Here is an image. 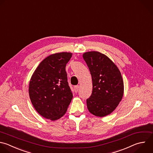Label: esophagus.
<instances>
[{
  "label": "esophagus",
  "instance_id": "esophagus-1",
  "mask_svg": "<svg viewBox=\"0 0 153 153\" xmlns=\"http://www.w3.org/2000/svg\"><path fill=\"white\" fill-rule=\"evenodd\" d=\"M79 85H75V87H74V91H75V93H77L78 91V90H79Z\"/></svg>",
  "mask_w": 153,
  "mask_h": 153
}]
</instances>
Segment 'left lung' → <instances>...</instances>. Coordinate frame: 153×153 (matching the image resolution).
<instances>
[{
    "label": "left lung",
    "mask_w": 153,
    "mask_h": 153,
    "mask_svg": "<svg viewBox=\"0 0 153 153\" xmlns=\"http://www.w3.org/2000/svg\"><path fill=\"white\" fill-rule=\"evenodd\" d=\"M83 58L90 70L92 93L87 99V108L97 117L110 114L118 105L124 93L120 71L106 56L97 51L86 52Z\"/></svg>",
    "instance_id": "left-lung-1"
}]
</instances>
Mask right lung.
I'll use <instances>...</instances> for the list:
<instances>
[{
	"label": "right lung",
	"mask_w": 153,
	"mask_h": 153,
	"mask_svg": "<svg viewBox=\"0 0 153 153\" xmlns=\"http://www.w3.org/2000/svg\"><path fill=\"white\" fill-rule=\"evenodd\" d=\"M72 55L63 52L48 56L37 67L29 82L33 106L41 115L52 121L65 115L73 97L66 72Z\"/></svg>",
	"instance_id": "right-lung-1"
}]
</instances>
